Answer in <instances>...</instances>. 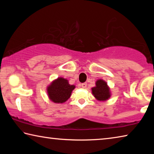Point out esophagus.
<instances>
[{"label": "esophagus", "instance_id": "esophagus-1", "mask_svg": "<svg viewBox=\"0 0 154 154\" xmlns=\"http://www.w3.org/2000/svg\"><path fill=\"white\" fill-rule=\"evenodd\" d=\"M82 87L83 88H85L87 87V83H82Z\"/></svg>", "mask_w": 154, "mask_h": 154}]
</instances>
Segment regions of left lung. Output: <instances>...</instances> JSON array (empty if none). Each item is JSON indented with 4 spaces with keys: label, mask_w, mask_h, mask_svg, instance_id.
<instances>
[{
    "label": "left lung",
    "mask_w": 154,
    "mask_h": 154,
    "mask_svg": "<svg viewBox=\"0 0 154 154\" xmlns=\"http://www.w3.org/2000/svg\"><path fill=\"white\" fill-rule=\"evenodd\" d=\"M92 94L98 100H106L110 97V91L106 83L102 79L96 82V86L92 88Z\"/></svg>",
    "instance_id": "8db88e82"
}]
</instances>
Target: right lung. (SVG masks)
Here are the masks:
<instances>
[{"label": "right lung", "instance_id": "1", "mask_svg": "<svg viewBox=\"0 0 154 154\" xmlns=\"http://www.w3.org/2000/svg\"><path fill=\"white\" fill-rule=\"evenodd\" d=\"M75 88V85L69 84L68 80L59 77L48 88L49 98L54 103H64L70 98Z\"/></svg>", "mask_w": 154, "mask_h": 154}]
</instances>
